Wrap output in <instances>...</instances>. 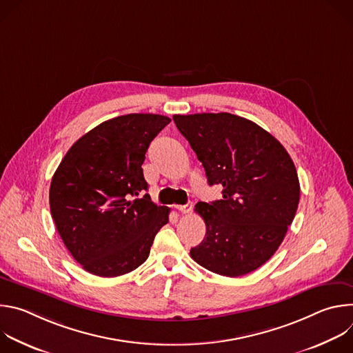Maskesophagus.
Here are the masks:
<instances>
[{"label":"esophagus","mask_w":353,"mask_h":353,"mask_svg":"<svg viewBox=\"0 0 353 353\" xmlns=\"http://www.w3.org/2000/svg\"><path fill=\"white\" fill-rule=\"evenodd\" d=\"M176 210L181 214H190L192 210V203H187L185 205H176Z\"/></svg>","instance_id":"1"}]
</instances>
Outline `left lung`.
<instances>
[{
	"label": "left lung",
	"mask_w": 353,
	"mask_h": 353,
	"mask_svg": "<svg viewBox=\"0 0 353 353\" xmlns=\"http://www.w3.org/2000/svg\"><path fill=\"white\" fill-rule=\"evenodd\" d=\"M173 120L208 184L223 187V199L195 205L207 233L191 259L230 278L257 270L274 256L296 215L300 184L293 161L276 138L247 119L201 113Z\"/></svg>",
	"instance_id": "1"
}]
</instances>
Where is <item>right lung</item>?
Listing matches in <instances>:
<instances>
[{"mask_svg":"<svg viewBox=\"0 0 353 353\" xmlns=\"http://www.w3.org/2000/svg\"><path fill=\"white\" fill-rule=\"evenodd\" d=\"M170 119L125 114L99 124L65 154L50 184V211L65 247L82 268L113 278L143 264L168 207L150 201L142 163Z\"/></svg>","mask_w":353,"mask_h":353,"instance_id":"obj_1","label":"right lung"}]
</instances>
